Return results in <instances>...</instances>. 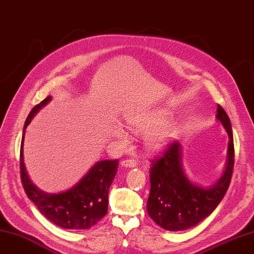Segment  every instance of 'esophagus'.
Returning a JSON list of instances; mask_svg holds the SVG:
<instances>
[{
    "mask_svg": "<svg viewBox=\"0 0 254 254\" xmlns=\"http://www.w3.org/2000/svg\"><path fill=\"white\" fill-rule=\"evenodd\" d=\"M120 164L122 167H128V168H134L136 167V165H137L134 160H125L122 161Z\"/></svg>",
    "mask_w": 254,
    "mask_h": 254,
    "instance_id": "34e87169",
    "label": "esophagus"
}]
</instances>
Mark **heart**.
Here are the masks:
<instances>
[{
  "label": "heart",
  "instance_id": "heart-1",
  "mask_svg": "<svg viewBox=\"0 0 254 254\" xmlns=\"http://www.w3.org/2000/svg\"><path fill=\"white\" fill-rule=\"evenodd\" d=\"M171 114L166 110H152L145 115H137L127 119V127L137 132L146 133V145L152 152H161L171 145L176 136V126L170 121ZM116 137L123 144H127L128 136L121 127L115 131Z\"/></svg>",
  "mask_w": 254,
  "mask_h": 254
}]
</instances>
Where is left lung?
<instances>
[{"instance_id": "left-lung-1", "label": "left lung", "mask_w": 254, "mask_h": 254, "mask_svg": "<svg viewBox=\"0 0 254 254\" xmlns=\"http://www.w3.org/2000/svg\"><path fill=\"white\" fill-rule=\"evenodd\" d=\"M216 119L229 135V146L222 176L213 184L199 186L188 177L179 142H173L163 157L152 161L147 211L162 229L172 232L190 229L209 216L224 197L234 167V140L230 118L220 105Z\"/></svg>"}]
</instances>
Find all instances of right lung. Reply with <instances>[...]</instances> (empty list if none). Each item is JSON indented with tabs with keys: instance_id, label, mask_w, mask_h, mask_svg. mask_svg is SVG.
I'll use <instances>...</instances> for the list:
<instances>
[{
	"instance_id": "add662e5",
	"label": "right lung",
	"mask_w": 254,
	"mask_h": 254,
	"mask_svg": "<svg viewBox=\"0 0 254 254\" xmlns=\"http://www.w3.org/2000/svg\"><path fill=\"white\" fill-rule=\"evenodd\" d=\"M50 95L31 110L23 127L20 148L21 181L28 197L51 222L67 230H87L105 217L108 209V191L117 174L118 161H99L66 191L45 192L32 183L23 161L25 128L33 117L51 101Z\"/></svg>"
}]
</instances>
